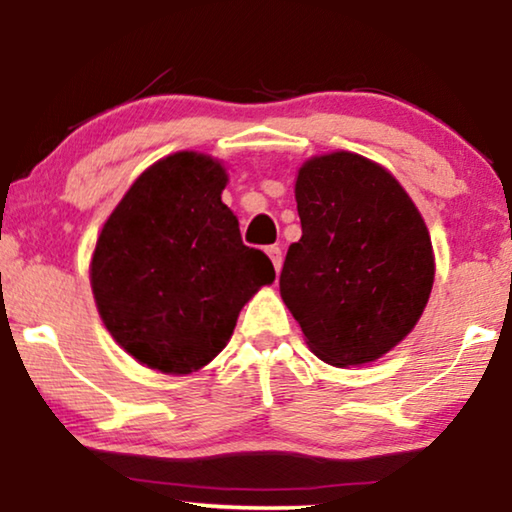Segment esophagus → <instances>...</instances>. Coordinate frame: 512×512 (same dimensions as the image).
<instances>
[{"instance_id":"obj_1","label":"esophagus","mask_w":512,"mask_h":512,"mask_svg":"<svg viewBox=\"0 0 512 512\" xmlns=\"http://www.w3.org/2000/svg\"><path fill=\"white\" fill-rule=\"evenodd\" d=\"M265 251H268L270 261H272V265H275V270H277V272L282 270V249H279L277 244H272V247H268Z\"/></svg>"}]
</instances>
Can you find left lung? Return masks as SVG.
I'll use <instances>...</instances> for the list:
<instances>
[{"instance_id": "obj_1", "label": "left lung", "mask_w": 512, "mask_h": 512, "mask_svg": "<svg viewBox=\"0 0 512 512\" xmlns=\"http://www.w3.org/2000/svg\"><path fill=\"white\" fill-rule=\"evenodd\" d=\"M296 202L303 237L279 275L286 307L321 361L345 368L380 359L429 300L424 219L384 167L347 151L307 160Z\"/></svg>"}]
</instances>
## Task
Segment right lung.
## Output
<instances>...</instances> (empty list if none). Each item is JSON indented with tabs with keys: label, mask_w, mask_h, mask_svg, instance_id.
<instances>
[{
	"label": "right lung",
	"mask_w": 512,
	"mask_h": 512,
	"mask_svg": "<svg viewBox=\"0 0 512 512\" xmlns=\"http://www.w3.org/2000/svg\"><path fill=\"white\" fill-rule=\"evenodd\" d=\"M226 170L181 151L139 177L97 240L90 284L114 340L139 363L186 375L226 347L244 303L275 279L221 202Z\"/></svg>",
	"instance_id": "1"
}]
</instances>
